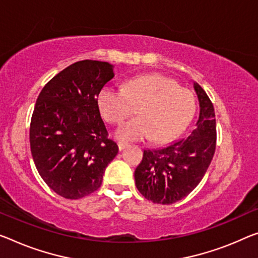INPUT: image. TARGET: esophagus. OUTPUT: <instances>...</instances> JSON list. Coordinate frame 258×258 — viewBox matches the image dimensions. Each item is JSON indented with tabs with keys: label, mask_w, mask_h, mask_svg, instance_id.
Segmentation results:
<instances>
[{
	"label": "esophagus",
	"mask_w": 258,
	"mask_h": 258,
	"mask_svg": "<svg viewBox=\"0 0 258 258\" xmlns=\"http://www.w3.org/2000/svg\"><path fill=\"white\" fill-rule=\"evenodd\" d=\"M117 146H118V150H120V151H123V150H124V149H125L126 146H128V145H126L125 143L118 142V143H117Z\"/></svg>",
	"instance_id": "34e87169"
}]
</instances>
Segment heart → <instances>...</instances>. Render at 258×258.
Segmentation results:
<instances>
[{
    "instance_id": "heart-1",
    "label": "heart",
    "mask_w": 258,
    "mask_h": 258,
    "mask_svg": "<svg viewBox=\"0 0 258 258\" xmlns=\"http://www.w3.org/2000/svg\"><path fill=\"white\" fill-rule=\"evenodd\" d=\"M101 116L109 123H120L130 114L138 116L122 123L115 137L122 142L151 138L156 143L177 136L195 114L196 101L191 91L181 88L172 78L151 74L130 79L123 90L102 89L98 96Z\"/></svg>"
}]
</instances>
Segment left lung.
Listing matches in <instances>:
<instances>
[{
	"label": "left lung",
	"instance_id": "obj_1",
	"mask_svg": "<svg viewBox=\"0 0 258 258\" xmlns=\"http://www.w3.org/2000/svg\"><path fill=\"white\" fill-rule=\"evenodd\" d=\"M194 90L200 102L195 129L184 140L144 150L143 160L135 170L138 191L153 203L173 204L188 196L203 179L215 154V108L196 82Z\"/></svg>",
	"mask_w": 258,
	"mask_h": 258
}]
</instances>
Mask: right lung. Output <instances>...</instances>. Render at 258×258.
<instances>
[{
	"label": "right lung",
	"instance_id": "add662e5",
	"mask_svg": "<svg viewBox=\"0 0 258 258\" xmlns=\"http://www.w3.org/2000/svg\"><path fill=\"white\" fill-rule=\"evenodd\" d=\"M113 77L108 62L79 61L51 78L35 102L30 126L35 167L51 190L68 200L96 191L118 152L98 107L99 92Z\"/></svg>",
	"mask_w": 258,
	"mask_h": 258
}]
</instances>
